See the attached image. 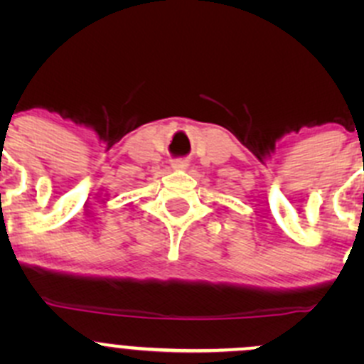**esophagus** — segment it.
I'll return each mask as SVG.
<instances>
[{
	"mask_svg": "<svg viewBox=\"0 0 364 364\" xmlns=\"http://www.w3.org/2000/svg\"><path fill=\"white\" fill-rule=\"evenodd\" d=\"M186 167H188V161L186 160H176L174 164H172V168H174V171H185Z\"/></svg>",
	"mask_w": 364,
	"mask_h": 364,
	"instance_id": "34e87169",
	"label": "esophagus"
}]
</instances>
